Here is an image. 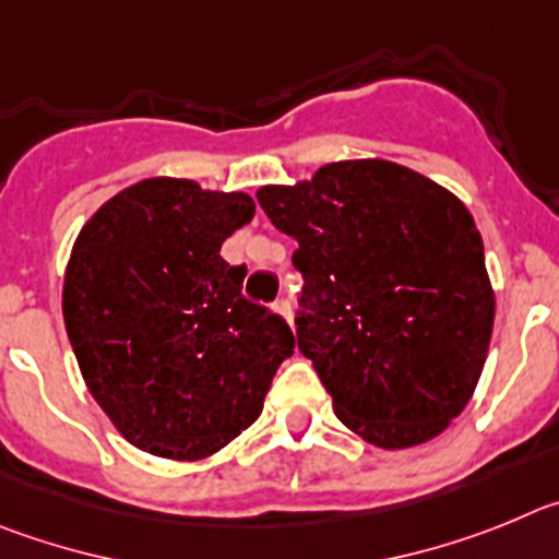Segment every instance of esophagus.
Wrapping results in <instances>:
<instances>
[{"mask_svg": "<svg viewBox=\"0 0 559 559\" xmlns=\"http://www.w3.org/2000/svg\"><path fill=\"white\" fill-rule=\"evenodd\" d=\"M273 309L278 311L281 317H284L286 323H289V317H292V306H289V300H284V298H281V300H275V304H273Z\"/></svg>", "mask_w": 559, "mask_h": 559, "instance_id": "34e87169", "label": "esophagus"}]
</instances>
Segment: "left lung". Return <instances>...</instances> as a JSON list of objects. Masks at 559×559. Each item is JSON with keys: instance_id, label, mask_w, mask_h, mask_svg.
<instances>
[{"instance_id": "1", "label": "left lung", "mask_w": 559, "mask_h": 559, "mask_svg": "<svg viewBox=\"0 0 559 559\" xmlns=\"http://www.w3.org/2000/svg\"><path fill=\"white\" fill-rule=\"evenodd\" d=\"M255 198L298 242L311 309L298 348L336 417L384 451L442 435L479 384L496 320L465 203L384 158L334 160Z\"/></svg>"}]
</instances>
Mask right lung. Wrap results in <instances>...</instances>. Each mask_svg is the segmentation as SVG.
Instances as JSON below:
<instances>
[{"mask_svg":"<svg viewBox=\"0 0 559 559\" xmlns=\"http://www.w3.org/2000/svg\"><path fill=\"white\" fill-rule=\"evenodd\" d=\"M245 192L144 178L94 211L63 275V323L85 386L119 435L198 462L242 435L292 356L289 325L242 298L219 248L248 225Z\"/></svg>","mask_w":559,"mask_h":559,"instance_id":"1","label":"right lung"}]
</instances>
